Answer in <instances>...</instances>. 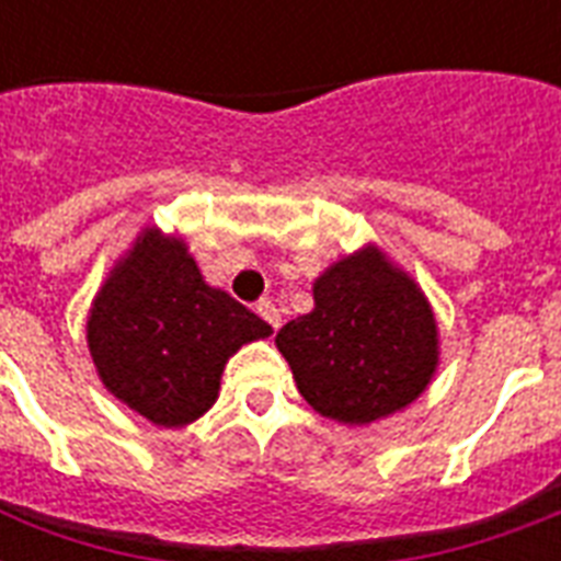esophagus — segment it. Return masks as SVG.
<instances>
[{
  "label": "esophagus",
  "instance_id": "1",
  "mask_svg": "<svg viewBox=\"0 0 561 561\" xmlns=\"http://www.w3.org/2000/svg\"><path fill=\"white\" fill-rule=\"evenodd\" d=\"M255 311H259V317H262L264 323H271L273 332H279L282 314H279V308L273 306L271 299H262V302H255Z\"/></svg>",
  "mask_w": 561,
  "mask_h": 561
}]
</instances>
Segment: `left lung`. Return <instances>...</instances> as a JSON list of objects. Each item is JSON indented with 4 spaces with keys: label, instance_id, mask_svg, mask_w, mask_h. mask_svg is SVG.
Returning a JSON list of instances; mask_svg holds the SVG:
<instances>
[{
    "label": "left lung",
    "instance_id": "1",
    "mask_svg": "<svg viewBox=\"0 0 561 561\" xmlns=\"http://www.w3.org/2000/svg\"><path fill=\"white\" fill-rule=\"evenodd\" d=\"M276 346L302 399L343 425H369L408 408L439 364L431 302L373 244L314 282V311L282 325Z\"/></svg>",
    "mask_w": 561,
    "mask_h": 561
}]
</instances>
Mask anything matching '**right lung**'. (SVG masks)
<instances>
[{"instance_id": "right-lung-1", "label": "right lung", "mask_w": 561, "mask_h": 561, "mask_svg": "<svg viewBox=\"0 0 561 561\" xmlns=\"http://www.w3.org/2000/svg\"><path fill=\"white\" fill-rule=\"evenodd\" d=\"M273 329L203 282L183 238L142 229L110 271L87 320L92 364L118 401L160 427L215 404L227 360Z\"/></svg>"}]
</instances>
